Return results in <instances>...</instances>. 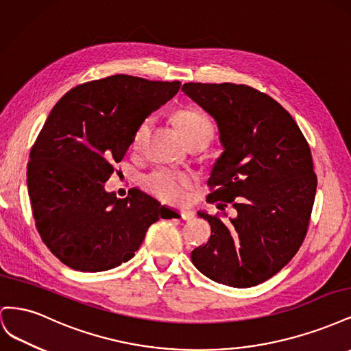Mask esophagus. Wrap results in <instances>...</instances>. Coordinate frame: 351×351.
<instances>
[{"label":"esophagus","mask_w":351,"mask_h":351,"mask_svg":"<svg viewBox=\"0 0 351 351\" xmlns=\"http://www.w3.org/2000/svg\"><path fill=\"white\" fill-rule=\"evenodd\" d=\"M178 215H180V218L182 219H184V221H190V219H193L195 218V214L192 210H187V209H184V210H180L178 212Z\"/></svg>","instance_id":"1"}]
</instances>
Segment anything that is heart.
I'll list each match as a JSON object with an SVG mask.
<instances>
[{"mask_svg":"<svg viewBox=\"0 0 351 351\" xmlns=\"http://www.w3.org/2000/svg\"><path fill=\"white\" fill-rule=\"evenodd\" d=\"M173 120L184 141L202 137V139L209 142L214 136V125L200 111L180 110L173 115ZM151 125L152 119H146L137 127L132 142L133 149H141L143 141L151 130ZM195 183L196 178L193 174L177 171L173 168H155L142 177V187L146 192L159 200L167 202V204H182L187 199L189 190L195 186Z\"/></svg>","mask_w":351,"mask_h":351,"instance_id":"heart-1","label":"heart"}]
</instances>
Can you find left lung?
Here are the masks:
<instances>
[{
    "label": "left lung",
    "instance_id": "1",
    "mask_svg": "<svg viewBox=\"0 0 351 351\" xmlns=\"http://www.w3.org/2000/svg\"><path fill=\"white\" fill-rule=\"evenodd\" d=\"M182 90L217 121L224 147L206 200L237 210L228 221L197 212L210 237L192 252V262L215 282L258 285L280 272L306 237L317 184L311 147L267 93L234 83L190 82Z\"/></svg>",
    "mask_w": 351,
    "mask_h": 351
}]
</instances>
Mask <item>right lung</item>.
Segmentation results:
<instances>
[{
  "instance_id": "1",
  "label": "right lung",
  "mask_w": 351,
  "mask_h": 351,
  "mask_svg": "<svg viewBox=\"0 0 351 351\" xmlns=\"http://www.w3.org/2000/svg\"><path fill=\"white\" fill-rule=\"evenodd\" d=\"M180 86L115 74L73 88L49 112L30 149L27 189L42 241L69 268L120 267L134 256L154 222L177 217L141 190L117 199L104 183L137 127Z\"/></svg>"
}]
</instances>
